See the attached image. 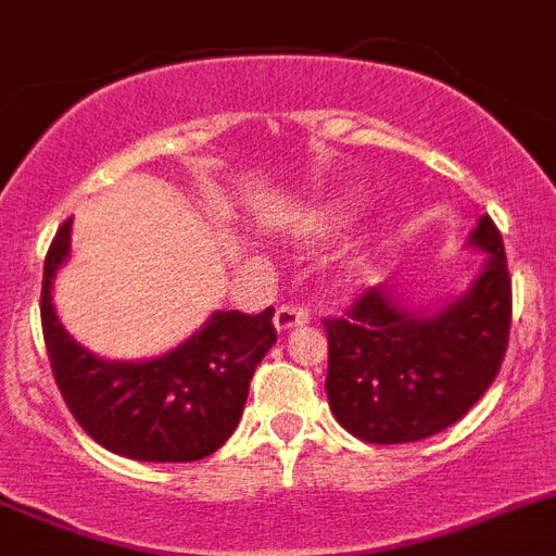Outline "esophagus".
I'll use <instances>...</instances> for the list:
<instances>
[{
	"mask_svg": "<svg viewBox=\"0 0 556 556\" xmlns=\"http://www.w3.org/2000/svg\"><path fill=\"white\" fill-rule=\"evenodd\" d=\"M309 321V309L304 307V304H290L285 302L282 307L277 309V315H274V324H277L279 332H285V329H293V327H302V324Z\"/></svg>",
	"mask_w": 556,
	"mask_h": 556,
	"instance_id": "1",
	"label": "esophagus"
}]
</instances>
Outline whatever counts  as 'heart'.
<instances>
[{
  "label": "heart",
  "mask_w": 556,
  "mask_h": 556,
  "mask_svg": "<svg viewBox=\"0 0 556 556\" xmlns=\"http://www.w3.org/2000/svg\"><path fill=\"white\" fill-rule=\"evenodd\" d=\"M343 210H346V204H343V202H338V204H332V207H327V213H321V218L315 222L313 229H324V227H327V224H332L334 218L343 216Z\"/></svg>",
  "instance_id": "heart-1"
}]
</instances>
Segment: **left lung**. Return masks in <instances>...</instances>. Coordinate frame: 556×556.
Wrapping results in <instances>:
<instances>
[{"label": "left lung", "mask_w": 556, "mask_h": 556, "mask_svg": "<svg viewBox=\"0 0 556 556\" xmlns=\"http://www.w3.org/2000/svg\"><path fill=\"white\" fill-rule=\"evenodd\" d=\"M471 243L488 252L471 290L418 318L384 285L327 315V396L334 418L365 443H413L457 424L493 384L507 354L513 279L493 218Z\"/></svg>", "instance_id": "8db88e82"}]
</instances>
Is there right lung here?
Masks as SVG:
<instances>
[{
  "label": "right lung",
  "instance_id": "1",
  "mask_svg": "<svg viewBox=\"0 0 556 556\" xmlns=\"http://www.w3.org/2000/svg\"><path fill=\"white\" fill-rule=\"evenodd\" d=\"M68 229L72 218L60 224L43 260L41 329L74 421L108 452L143 463H193L218 452L241 421L254 368L277 343L274 307L216 313L188 343L149 363H104L74 343L52 307Z\"/></svg>",
  "mask_w": 556,
  "mask_h": 556
}]
</instances>
